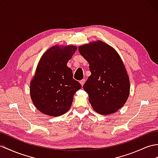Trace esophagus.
Returning <instances> with one entry per match:
<instances>
[{
    "mask_svg": "<svg viewBox=\"0 0 158 158\" xmlns=\"http://www.w3.org/2000/svg\"><path fill=\"white\" fill-rule=\"evenodd\" d=\"M85 83V79H82L81 81H80V83L82 85V87H83V85Z\"/></svg>",
    "mask_w": 158,
    "mask_h": 158,
    "instance_id": "1",
    "label": "esophagus"
}]
</instances>
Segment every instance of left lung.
<instances>
[{
  "mask_svg": "<svg viewBox=\"0 0 158 158\" xmlns=\"http://www.w3.org/2000/svg\"><path fill=\"white\" fill-rule=\"evenodd\" d=\"M79 53L89 64L91 75L83 89L98 114H114L126 103L130 83L126 69L118 52L102 40L79 46Z\"/></svg>",
  "mask_w": 158,
  "mask_h": 158,
  "instance_id": "1",
  "label": "left lung"
}]
</instances>
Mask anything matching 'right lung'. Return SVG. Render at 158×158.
<instances>
[{
  "label": "right lung",
  "instance_id": "add662e5",
  "mask_svg": "<svg viewBox=\"0 0 158 158\" xmlns=\"http://www.w3.org/2000/svg\"><path fill=\"white\" fill-rule=\"evenodd\" d=\"M77 49L72 44L55 45L40 59L30 83V94L35 106L43 114L53 117L65 114L76 91L81 87L67 65Z\"/></svg>",
  "mask_w": 158,
  "mask_h": 158
}]
</instances>
